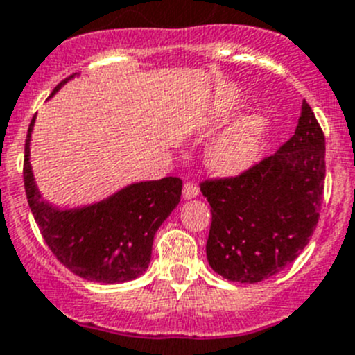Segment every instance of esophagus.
<instances>
[{"label": "esophagus", "mask_w": 355, "mask_h": 355, "mask_svg": "<svg viewBox=\"0 0 355 355\" xmlns=\"http://www.w3.org/2000/svg\"><path fill=\"white\" fill-rule=\"evenodd\" d=\"M200 194V189H198V185L194 182H185L184 184V189H182V196L184 200H193Z\"/></svg>", "instance_id": "34e87169"}]
</instances>
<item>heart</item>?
<instances>
[{
  "instance_id": "obj_1",
  "label": "heart",
  "mask_w": 355,
  "mask_h": 355,
  "mask_svg": "<svg viewBox=\"0 0 355 355\" xmlns=\"http://www.w3.org/2000/svg\"><path fill=\"white\" fill-rule=\"evenodd\" d=\"M233 111V102H223L216 111V120L221 122ZM267 120L260 114L248 116L221 134L209 150V164L221 175H237L248 170L258 157Z\"/></svg>"
}]
</instances>
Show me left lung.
Listing matches in <instances>:
<instances>
[{
	"label": "left lung",
	"mask_w": 355,
	"mask_h": 355,
	"mask_svg": "<svg viewBox=\"0 0 355 355\" xmlns=\"http://www.w3.org/2000/svg\"><path fill=\"white\" fill-rule=\"evenodd\" d=\"M325 180V138L302 101L292 138L230 178L201 182L212 225L207 260L219 276L258 283L292 263L317 228Z\"/></svg>",
	"instance_id": "1"
}]
</instances>
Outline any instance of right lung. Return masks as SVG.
<instances>
[{
  "instance_id": "add662e5",
  "label": "right lung",
  "mask_w": 355,
  "mask_h": 355,
  "mask_svg": "<svg viewBox=\"0 0 355 355\" xmlns=\"http://www.w3.org/2000/svg\"><path fill=\"white\" fill-rule=\"evenodd\" d=\"M33 125L35 116L28 127L22 177L31 214L54 257L88 281L111 285L141 276L148 269L155 232L180 201V178L136 182L92 205L58 209L42 200L35 184L30 164Z\"/></svg>"
}]
</instances>
